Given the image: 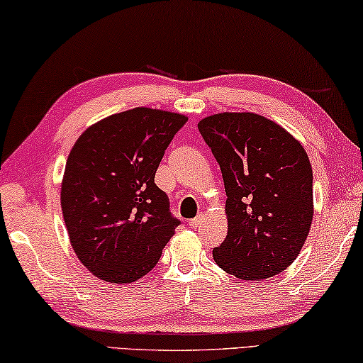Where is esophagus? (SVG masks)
Listing matches in <instances>:
<instances>
[{"mask_svg":"<svg viewBox=\"0 0 363 363\" xmlns=\"http://www.w3.org/2000/svg\"><path fill=\"white\" fill-rule=\"evenodd\" d=\"M204 218H206L204 213H198V217L189 221V226H191V228H199L202 225V221H204Z\"/></svg>","mask_w":363,"mask_h":363,"instance_id":"1","label":"esophagus"}]
</instances>
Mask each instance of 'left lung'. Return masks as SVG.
I'll list each match as a JSON object with an SVG mask.
<instances>
[{"label":"left lung","instance_id":"8db88e82","mask_svg":"<svg viewBox=\"0 0 363 363\" xmlns=\"http://www.w3.org/2000/svg\"><path fill=\"white\" fill-rule=\"evenodd\" d=\"M223 174L228 234L221 269L264 281L295 262L314 217L313 167L303 145L262 114L223 111L199 121Z\"/></svg>","mask_w":363,"mask_h":363}]
</instances>
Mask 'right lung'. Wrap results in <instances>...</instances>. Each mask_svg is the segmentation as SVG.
<instances>
[{
	"label": "right lung",
	"mask_w": 363,
	"mask_h": 363,
	"mask_svg": "<svg viewBox=\"0 0 363 363\" xmlns=\"http://www.w3.org/2000/svg\"><path fill=\"white\" fill-rule=\"evenodd\" d=\"M188 118L138 106L89 125L69 151L60 206L84 268L130 284L155 268L180 221L155 183L164 151Z\"/></svg>",
	"instance_id": "1"
}]
</instances>
